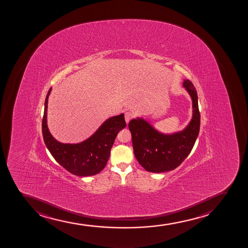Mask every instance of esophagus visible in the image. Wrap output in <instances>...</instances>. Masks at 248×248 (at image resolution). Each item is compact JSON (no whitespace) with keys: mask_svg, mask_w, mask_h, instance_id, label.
Listing matches in <instances>:
<instances>
[{"mask_svg":"<svg viewBox=\"0 0 248 248\" xmlns=\"http://www.w3.org/2000/svg\"><path fill=\"white\" fill-rule=\"evenodd\" d=\"M134 114L133 112H126L125 113V123H129V122H130L132 118H133Z\"/></svg>","mask_w":248,"mask_h":248,"instance_id":"esophagus-1","label":"esophagus"}]
</instances>
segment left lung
Here are the masks:
<instances>
[{"label": "left lung", "mask_w": 248, "mask_h": 248, "mask_svg": "<svg viewBox=\"0 0 248 248\" xmlns=\"http://www.w3.org/2000/svg\"><path fill=\"white\" fill-rule=\"evenodd\" d=\"M183 86L193 103V117L184 130L163 134L142 118L132 119L129 123L134 154L147 171L161 173L175 169L190 154L198 138L200 129L198 93L189 80H185Z\"/></svg>", "instance_id": "1"}]
</instances>
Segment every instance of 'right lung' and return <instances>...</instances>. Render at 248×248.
Returning a JSON list of instances; mask_svg holds the SVG:
<instances>
[{
    "mask_svg": "<svg viewBox=\"0 0 248 248\" xmlns=\"http://www.w3.org/2000/svg\"><path fill=\"white\" fill-rule=\"evenodd\" d=\"M51 90L52 88L49 90L45 100L42 119V136L47 149L55 161L73 175H96L107 164L115 139L118 132L126 125L124 114L107 119L86 140L78 143H61L53 137L47 125L48 99Z\"/></svg>",
    "mask_w": 248,
    "mask_h": 248,
    "instance_id": "add662e5",
    "label": "right lung"
}]
</instances>
